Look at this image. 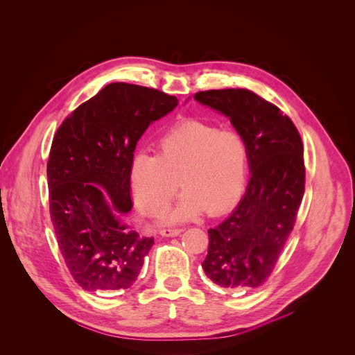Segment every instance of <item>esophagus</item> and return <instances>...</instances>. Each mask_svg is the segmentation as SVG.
<instances>
[{"instance_id": "34e87169", "label": "esophagus", "mask_w": 355, "mask_h": 355, "mask_svg": "<svg viewBox=\"0 0 355 355\" xmlns=\"http://www.w3.org/2000/svg\"><path fill=\"white\" fill-rule=\"evenodd\" d=\"M182 231V228H163L160 230V235H163V237H177Z\"/></svg>"}]
</instances>
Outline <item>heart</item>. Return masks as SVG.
I'll return each instance as SVG.
<instances>
[{
    "label": "heart",
    "instance_id": "heart-1",
    "mask_svg": "<svg viewBox=\"0 0 355 355\" xmlns=\"http://www.w3.org/2000/svg\"><path fill=\"white\" fill-rule=\"evenodd\" d=\"M248 145L235 130L203 120H185L160 141L157 155L138 153L131 166L134 199L144 214H159L173 199L178 181L184 193L164 214L180 223L217 216L237 203L248 175Z\"/></svg>",
    "mask_w": 355,
    "mask_h": 355
}]
</instances>
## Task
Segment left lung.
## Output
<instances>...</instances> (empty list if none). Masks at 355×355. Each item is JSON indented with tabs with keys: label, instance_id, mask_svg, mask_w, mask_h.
I'll return each mask as SVG.
<instances>
[{
	"label": "left lung",
	"instance_id": "obj_1",
	"mask_svg": "<svg viewBox=\"0 0 355 355\" xmlns=\"http://www.w3.org/2000/svg\"><path fill=\"white\" fill-rule=\"evenodd\" d=\"M245 139L251 178L239 206L210 228L202 268L217 286L252 290L270 276L295 224L305 189L301 137L279 107L248 89L195 93Z\"/></svg>",
	"mask_w": 355,
	"mask_h": 355
}]
</instances>
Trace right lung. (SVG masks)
<instances>
[{"label": "right lung", "instance_id": "obj_1", "mask_svg": "<svg viewBox=\"0 0 355 355\" xmlns=\"http://www.w3.org/2000/svg\"><path fill=\"white\" fill-rule=\"evenodd\" d=\"M175 96L115 82L60 125L47 163L50 216L64 261L86 291L130 288L155 244L128 230L131 166L148 127L173 111Z\"/></svg>", "mask_w": 355, "mask_h": 355}]
</instances>
